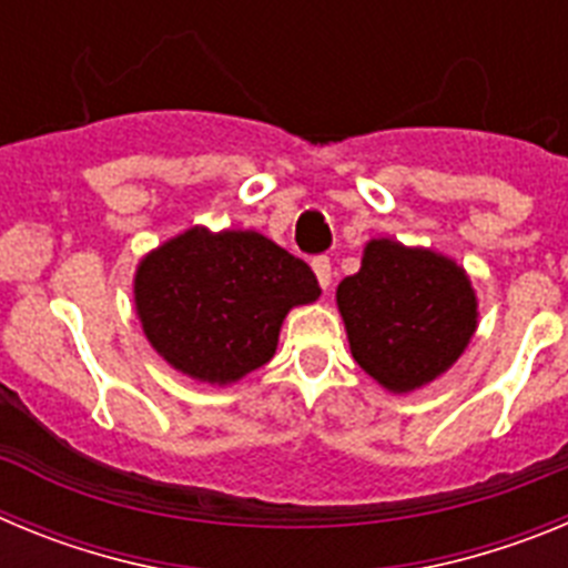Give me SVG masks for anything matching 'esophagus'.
I'll return each mask as SVG.
<instances>
[{"mask_svg":"<svg viewBox=\"0 0 568 568\" xmlns=\"http://www.w3.org/2000/svg\"><path fill=\"white\" fill-rule=\"evenodd\" d=\"M313 273H315V278H318L321 290H327L329 281H333V264H329L327 255H315V258H313Z\"/></svg>","mask_w":568,"mask_h":568,"instance_id":"esophagus-1","label":"esophagus"}]
</instances>
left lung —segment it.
Returning <instances> with one entry per match:
<instances>
[{
  "mask_svg": "<svg viewBox=\"0 0 568 568\" xmlns=\"http://www.w3.org/2000/svg\"><path fill=\"white\" fill-rule=\"evenodd\" d=\"M338 310L353 358L393 393L446 373L478 324V301L455 261L389 239L366 244L358 273L338 284Z\"/></svg>",
  "mask_w": 568,
  "mask_h": 568,
  "instance_id": "1",
  "label": "left lung"
}]
</instances>
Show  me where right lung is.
Returning <instances> with one entry per match:
<instances>
[{
  "label": "right lung",
  "instance_id": "1",
  "mask_svg": "<svg viewBox=\"0 0 568 568\" xmlns=\"http://www.w3.org/2000/svg\"><path fill=\"white\" fill-rule=\"evenodd\" d=\"M318 295L304 261L247 230H187L135 270V310L155 353L207 384L267 364L290 307Z\"/></svg>",
  "mask_w": 568,
  "mask_h": 568
}]
</instances>
